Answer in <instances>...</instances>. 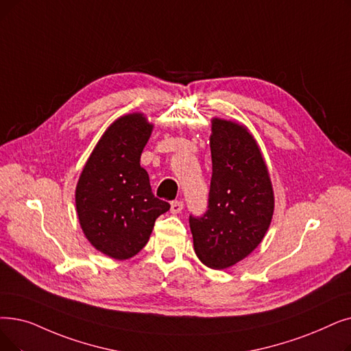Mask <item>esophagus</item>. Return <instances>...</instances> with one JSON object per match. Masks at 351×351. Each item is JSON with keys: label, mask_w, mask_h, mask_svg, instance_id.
Masks as SVG:
<instances>
[{"label": "esophagus", "mask_w": 351, "mask_h": 351, "mask_svg": "<svg viewBox=\"0 0 351 351\" xmlns=\"http://www.w3.org/2000/svg\"><path fill=\"white\" fill-rule=\"evenodd\" d=\"M182 209H184V202H182V201H172V204H171V212L172 213H179V212H182Z\"/></svg>", "instance_id": "34e87169"}]
</instances>
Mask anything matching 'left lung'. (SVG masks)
<instances>
[{
	"label": "left lung",
	"mask_w": 351,
	"mask_h": 351,
	"mask_svg": "<svg viewBox=\"0 0 351 351\" xmlns=\"http://www.w3.org/2000/svg\"><path fill=\"white\" fill-rule=\"evenodd\" d=\"M208 209L189 215L193 248L209 268L232 267L263 241L274 212L265 162L252 134L234 121L213 119Z\"/></svg>",
	"instance_id": "1"
}]
</instances>
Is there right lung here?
<instances>
[{
	"mask_svg": "<svg viewBox=\"0 0 351 351\" xmlns=\"http://www.w3.org/2000/svg\"><path fill=\"white\" fill-rule=\"evenodd\" d=\"M152 125L141 113L117 119L90 155L75 188L86 238L114 260H128L149 241L155 221L171 205L152 192L141 166Z\"/></svg>",
	"mask_w": 351,
	"mask_h": 351,
	"instance_id": "right-lung-1",
	"label": "right lung"
}]
</instances>
